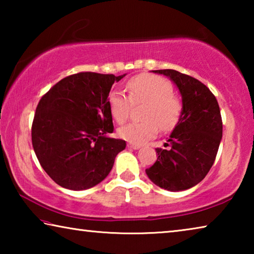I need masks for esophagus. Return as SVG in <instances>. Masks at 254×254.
<instances>
[{
	"instance_id": "34e87169",
	"label": "esophagus",
	"mask_w": 254,
	"mask_h": 254,
	"mask_svg": "<svg viewBox=\"0 0 254 254\" xmlns=\"http://www.w3.org/2000/svg\"><path fill=\"white\" fill-rule=\"evenodd\" d=\"M127 147L131 148V149H134V150H137L141 148L140 144H133V143H127Z\"/></svg>"
}]
</instances>
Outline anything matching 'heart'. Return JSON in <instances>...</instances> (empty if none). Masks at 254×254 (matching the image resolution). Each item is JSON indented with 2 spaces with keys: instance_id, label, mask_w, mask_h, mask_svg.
<instances>
[{
  "instance_id": "1",
  "label": "heart",
  "mask_w": 254,
  "mask_h": 254,
  "mask_svg": "<svg viewBox=\"0 0 254 254\" xmlns=\"http://www.w3.org/2000/svg\"><path fill=\"white\" fill-rule=\"evenodd\" d=\"M127 95L112 91L107 104L112 118L119 124L127 122L132 104H144L140 123H130L119 128V135L133 144H142L156 136L159 127L170 131L179 121L183 104L174 94V87L165 77L141 74L133 77L126 85Z\"/></svg>"
}]
</instances>
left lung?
I'll return each mask as SVG.
<instances>
[{
    "mask_svg": "<svg viewBox=\"0 0 254 254\" xmlns=\"http://www.w3.org/2000/svg\"><path fill=\"white\" fill-rule=\"evenodd\" d=\"M152 71L176 84L183 110L168 139L170 149L157 148V161L145 173L159 187L185 190L205 178L216 158L223 133L220 106L207 86L194 77L174 69Z\"/></svg>",
    "mask_w": 254,
    "mask_h": 254,
    "instance_id": "8db88e82",
    "label": "left lung"
}]
</instances>
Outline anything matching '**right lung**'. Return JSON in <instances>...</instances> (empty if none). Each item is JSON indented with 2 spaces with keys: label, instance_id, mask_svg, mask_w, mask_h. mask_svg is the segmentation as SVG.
<instances>
[{
  "label": "right lung",
  "instance_id": "right-lung-1",
  "mask_svg": "<svg viewBox=\"0 0 254 254\" xmlns=\"http://www.w3.org/2000/svg\"><path fill=\"white\" fill-rule=\"evenodd\" d=\"M126 76L78 72L54 85L37 106L31 136L36 156L56 184L71 190L104 180L126 141L114 130L107 104L115 81Z\"/></svg>",
  "mask_w": 254,
  "mask_h": 254
}]
</instances>
